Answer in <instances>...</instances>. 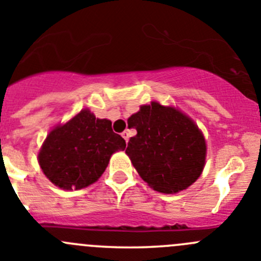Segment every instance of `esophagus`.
<instances>
[{"mask_svg": "<svg viewBox=\"0 0 261 261\" xmlns=\"http://www.w3.org/2000/svg\"><path fill=\"white\" fill-rule=\"evenodd\" d=\"M122 136H123V139L126 140V143H128V133H127V131H123Z\"/></svg>", "mask_w": 261, "mask_h": 261, "instance_id": "1", "label": "esophagus"}]
</instances>
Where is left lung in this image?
<instances>
[{"label":"left lung","instance_id":"left-lung-1","mask_svg":"<svg viewBox=\"0 0 261 261\" xmlns=\"http://www.w3.org/2000/svg\"><path fill=\"white\" fill-rule=\"evenodd\" d=\"M138 134L126 153L148 186L161 193L187 189L204 166L206 143L196 123L171 107L153 101L128 118Z\"/></svg>","mask_w":261,"mask_h":261}]
</instances>
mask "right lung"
I'll use <instances>...</instances> for the list:
<instances>
[{
	"label": "right lung",
	"mask_w": 261,
	"mask_h": 261,
	"mask_svg": "<svg viewBox=\"0 0 261 261\" xmlns=\"http://www.w3.org/2000/svg\"><path fill=\"white\" fill-rule=\"evenodd\" d=\"M125 148L126 142L113 133L109 119H99L84 109L48 134L38 162L51 182L72 191L96 181L111 155Z\"/></svg>",
	"instance_id": "obj_1"
}]
</instances>
